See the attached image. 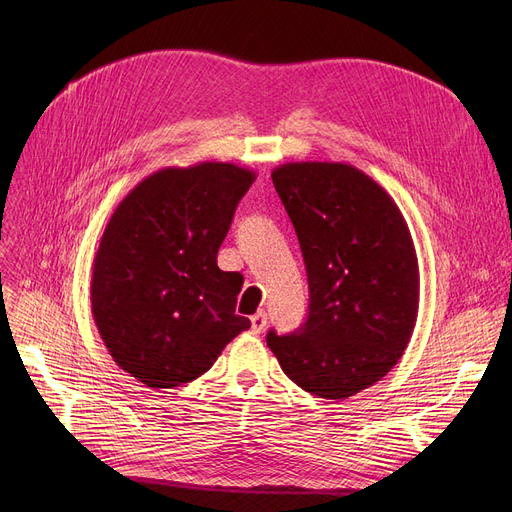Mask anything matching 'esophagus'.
<instances>
[{"instance_id":"obj_1","label":"esophagus","mask_w":512,"mask_h":512,"mask_svg":"<svg viewBox=\"0 0 512 512\" xmlns=\"http://www.w3.org/2000/svg\"><path fill=\"white\" fill-rule=\"evenodd\" d=\"M267 326V313L265 311H257L253 317H251V330L255 334H261Z\"/></svg>"}]
</instances>
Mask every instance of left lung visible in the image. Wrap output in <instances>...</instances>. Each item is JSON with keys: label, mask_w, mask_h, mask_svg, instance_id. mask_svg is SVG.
I'll return each mask as SVG.
<instances>
[{"label": "left lung", "mask_w": 512, "mask_h": 512, "mask_svg": "<svg viewBox=\"0 0 512 512\" xmlns=\"http://www.w3.org/2000/svg\"><path fill=\"white\" fill-rule=\"evenodd\" d=\"M299 236L309 315L294 334H267L282 371L319 398L380 382L411 340L419 263L394 199L355 166L294 161L272 172Z\"/></svg>", "instance_id": "obj_1"}]
</instances>
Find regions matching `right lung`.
Returning <instances> with one entry per match:
<instances>
[{
  "label": "right lung",
  "mask_w": 512,
  "mask_h": 512,
  "mask_svg": "<svg viewBox=\"0 0 512 512\" xmlns=\"http://www.w3.org/2000/svg\"><path fill=\"white\" fill-rule=\"evenodd\" d=\"M255 178L228 161L161 168L107 222L91 311L116 365L147 388L197 380L251 328L234 313L242 276L220 270L218 249Z\"/></svg>",
  "instance_id": "add662e5"
}]
</instances>
